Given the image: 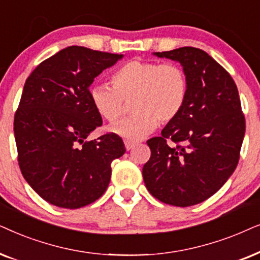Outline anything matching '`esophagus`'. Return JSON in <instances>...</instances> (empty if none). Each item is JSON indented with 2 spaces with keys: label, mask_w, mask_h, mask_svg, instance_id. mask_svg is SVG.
Wrapping results in <instances>:
<instances>
[{
  "label": "esophagus",
  "mask_w": 260,
  "mask_h": 260,
  "mask_svg": "<svg viewBox=\"0 0 260 260\" xmlns=\"http://www.w3.org/2000/svg\"><path fill=\"white\" fill-rule=\"evenodd\" d=\"M124 147H126L127 151H129V150H132V148L136 147V144L132 143V141L126 140V141H124Z\"/></svg>",
  "instance_id": "1"
}]
</instances>
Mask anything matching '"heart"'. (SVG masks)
Masks as SVG:
<instances>
[{
  "mask_svg": "<svg viewBox=\"0 0 260 260\" xmlns=\"http://www.w3.org/2000/svg\"><path fill=\"white\" fill-rule=\"evenodd\" d=\"M113 85L100 83L90 88L92 106L103 119L115 122L132 101V116L109 126V132L128 141L141 140L159 122L174 121L188 96V77L181 65L134 59L114 72Z\"/></svg>",
  "mask_w": 260,
  "mask_h": 260,
  "instance_id": "1",
  "label": "heart"
}]
</instances>
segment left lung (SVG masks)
<instances>
[{"instance_id":"1","label":"left lung","mask_w":260,"mask_h":260,"mask_svg":"<svg viewBox=\"0 0 260 260\" xmlns=\"http://www.w3.org/2000/svg\"><path fill=\"white\" fill-rule=\"evenodd\" d=\"M153 54L181 63L188 96L161 136L147 140L151 158L143 168L144 182L151 195L166 205L193 206L213 196L238 165L245 136L238 88L231 75L200 48Z\"/></svg>"}]
</instances>
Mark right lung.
Wrapping results in <instances>:
<instances>
[{
    "label": "right lung",
    "instance_id": "add662e5",
    "mask_svg": "<svg viewBox=\"0 0 260 260\" xmlns=\"http://www.w3.org/2000/svg\"><path fill=\"white\" fill-rule=\"evenodd\" d=\"M122 57L69 46L26 79L14 117L17 160L23 178L51 205L77 209L95 202L108 188L112 161L126 152L114 133L86 140L102 124L89 86Z\"/></svg>",
    "mask_w": 260,
    "mask_h": 260
}]
</instances>
